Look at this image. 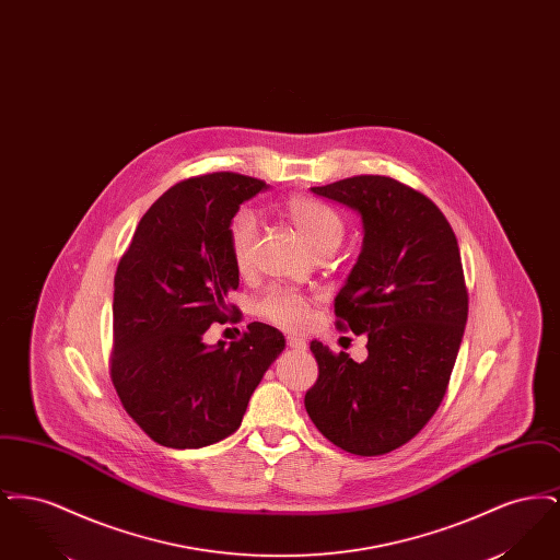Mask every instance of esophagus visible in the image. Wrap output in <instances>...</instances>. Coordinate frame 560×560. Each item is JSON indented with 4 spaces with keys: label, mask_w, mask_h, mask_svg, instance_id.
I'll return each mask as SVG.
<instances>
[{
    "label": "esophagus",
    "mask_w": 560,
    "mask_h": 560,
    "mask_svg": "<svg viewBox=\"0 0 560 560\" xmlns=\"http://www.w3.org/2000/svg\"><path fill=\"white\" fill-rule=\"evenodd\" d=\"M288 347L292 348V350H298V352H304L306 350V340H302V338H295V336H288Z\"/></svg>",
    "instance_id": "1"
}]
</instances>
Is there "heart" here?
<instances>
[{
    "label": "heart",
    "instance_id": "heart-1",
    "mask_svg": "<svg viewBox=\"0 0 560 560\" xmlns=\"http://www.w3.org/2000/svg\"><path fill=\"white\" fill-rule=\"evenodd\" d=\"M283 212L313 252H317L329 243H340L345 235L342 218L329 206L320 203L313 197L295 195L283 206ZM229 241H231V256H233L235 268L240 272H247V268L252 265V249L256 241V220L252 218V213L240 212L233 218L229 229ZM258 313L281 327L295 329L304 325V320L308 317V300L302 293L288 292V290L270 292L258 304Z\"/></svg>",
    "mask_w": 560,
    "mask_h": 560
}]
</instances>
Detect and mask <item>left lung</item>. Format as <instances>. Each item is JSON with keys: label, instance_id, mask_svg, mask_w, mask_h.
I'll return each mask as SVG.
<instances>
[{"label": "left lung", "instance_id": "left-lung-1", "mask_svg": "<svg viewBox=\"0 0 560 560\" xmlns=\"http://www.w3.org/2000/svg\"><path fill=\"white\" fill-rule=\"evenodd\" d=\"M311 192L361 218L336 315L368 336V359L313 342L319 380L304 405L340 450L382 455L411 441L445 397L468 319L459 247L441 210L393 178L354 176Z\"/></svg>", "mask_w": 560, "mask_h": 560}]
</instances>
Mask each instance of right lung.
Masks as SVG:
<instances>
[{"label": "right lung", "mask_w": 560, "mask_h": 560, "mask_svg": "<svg viewBox=\"0 0 560 560\" xmlns=\"http://www.w3.org/2000/svg\"><path fill=\"white\" fill-rule=\"evenodd\" d=\"M267 183L233 172L188 178L142 215L113 293V386L155 443L199 450L237 432L247 402L285 338L249 323L240 342L203 336L233 313L240 288L229 229Z\"/></svg>", "instance_id": "add662e5"}]
</instances>
